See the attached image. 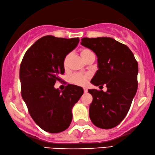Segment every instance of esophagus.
I'll return each mask as SVG.
<instances>
[{"mask_svg": "<svg viewBox=\"0 0 155 155\" xmlns=\"http://www.w3.org/2000/svg\"><path fill=\"white\" fill-rule=\"evenodd\" d=\"M84 93H87L88 92V89H87V88H86V87H84Z\"/></svg>", "mask_w": 155, "mask_h": 155, "instance_id": "obj_1", "label": "esophagus"}]
</instances>
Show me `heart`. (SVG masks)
<instances>
[{
	"mask_svg": "<svg viewBox=\"0 0 155 155\" xmlns=\"http://www.w3.org/2000/svg\"><path fill=\"white\" fill-rule=\"evenodd\" d=\"M80 55L81 56V58L86 61L89 57L93 55V53L90 49L84 48L81 49ZM69 57H70L69 55H66L64 60H63V67H64V69H67ZM89 78H90V75L88 74H75L71 77L70 81L72 84L78 85V86H84L86 84L87 81H88Z\"/></svg>",
	"mask_w": 155,
	"mask_h": 155,
	"instance_id": "heart-1",
	"label": "heart"
}]
</instances>
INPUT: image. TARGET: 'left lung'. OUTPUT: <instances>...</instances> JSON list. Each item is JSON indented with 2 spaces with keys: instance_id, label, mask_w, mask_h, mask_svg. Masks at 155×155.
<instances>
[{
  "instance_id": "left-lung-1",
  "label": "left lung",
  "mask_w": 155,
  "mask_h": 155,
  "mask_svg": "<svg viewBox=\"0 0 155 155\" xmlns=\"http://www.w3.org/2000/svg\"><path fill=\"white\" fill-rule=\"evenodd\" d=\"M81 44L97 57L98 70L91 82L107 88L106 92L88 90L93 96L91 120L100 128H114L125 118L136 93L138 62L128 46L112 38H83Z\"/></svg>"
}]
</instances>
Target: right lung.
<instances>
[{
	"label": "right lung",
	"instance_id": "1",
	"mask_svg": "<svg viewBox=\"0 0 155 155\" xmlns=\"http://www.w3.org/2000/svg\"><path fill=\"white\" fill-rule=\"evenodd\" d=\"M79 42L78 38L43 36L26 52L20 64L21 97L31 118L45 131H64L72 120L71 110L84 93L81 87L68 84L54 88L64 74L63 60Z\"/></svg>",
	"mask_w": 155,
	"mask_h": 155
}]
</instances>
